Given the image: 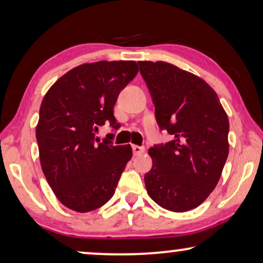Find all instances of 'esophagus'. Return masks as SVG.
Masks as SVG:
<instances>
[{
  "instance_id": "34e87169",
  "label": "esophagus",
  "mask_w": 263,
  "mask_h": 263,
  "mask_svg": "<svg viewBox=\"0 0 263 263\" xmlns=\"http://www.w3.org/2000/svg\"><path fill=\"white\" fill-rule=\"evenodd\" d=\"M133 152H134V156H140V154H142L143 152H145V147L133 145Z\"/></svg>"
}]
</instances>
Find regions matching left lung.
<instances>
[{
  "label": "left lung",
  "mask_w": 263,
  "mask_h": 263,
  "mask_svg": "<svg viewBox=\"0 0 263 263\" xmlns=\"http://www.w3.org/2000/svg\"><path fill=\"white\" fill-rule=\"evenodd\" d=\"M157 123L172 136L151 147L145 175L151 199L171 212L200 206L217 186L229 156V118L202 79L167 62L140 61Z\"/></svg>",
  "instance_id": "1"
}]
</instances>
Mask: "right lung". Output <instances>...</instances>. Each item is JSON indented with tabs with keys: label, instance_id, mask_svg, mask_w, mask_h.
Masks as SVG:
<instances>
[{
	"label": "right lung",
	"instance_id": "add662e5",
	"mask_svg": "<svg viewBox=\"0 0 263 263\" xmlns=\"http://www.w3.org/2000/svg\"><path fill=\"white\" fill-rule=\"evenodd\" d=\"M135 61H99L61 77L43 99L35 128L43 174L60 202L80 213L95 211L114 196L130 145L114 146L96 138L99 125L118 123L114 106L138 74Z\"/></svg>",
	"mask_w": 263,
	"mask_h": 263
}]
</instances>
